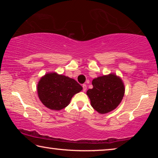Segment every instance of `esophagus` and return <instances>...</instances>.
Listing matches in <instances>:
<instances>
[{
	"mask_svg": "<svg viewBox=\"0 0 158 158\" xmlns=\"http://www.w3.org/2000/svg\"><path fill=\"white\" fill-rule=\"evenodd\" d=\"M82 87H83V90H84V92H85V90H86V89H87L86 85H85V84H83V85H82Z\"/></svg>",
	"mask_w": 158,
	"mask_h": 158,
	"instance_id": "1",
	"label": "esophagus"
}]
</instances>
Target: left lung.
<instances>
[{"label":"left lung","mask_w":158,"mask_h":158,"mask_svg":"<svg viewBox=\"0 0 158 158\" xmlns=\"http://www.w3.org/2000/svg\"><path fill=\"white\" fill-rule=\"evenodd\" d=\"M92 89L87 90L91 106L101 114L114 110L121 102L125 93L122 79L115 74L97 77L93 80Z\"/></svg>","instance_id":"obj_1"}]
</instances>
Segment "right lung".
<instances>
[{"instance_id": "obj_1", "label": "right lung", "mask_w": 158, "mask_h": 158, "mask_svg": "<svg viewBox=\"0 0 158 158\" xmlns=\"http://www.w3.org/2000/svg\"><path fill=\"white\" fill-rule=\"evenodd\" d=\"M40 100L47 108L59 111L68 106L82 86L68 77L49 73L41 77L37 86Z\"/></svg>"}]
</instances>
